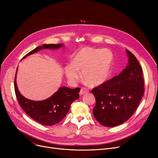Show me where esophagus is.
<instances>
[{
    "instance_id": "1",
    "label": "esophagus",
    "mask_w": 158,
    "mask_h": 158,
    "mask_svg": "<svg viewBox=\"0 0 158 158\" xmlns=\"http://www.w3.org/2000/svg\"><path fill=\"white\" fill-rule=\"evenodd\" d=\"M88 92H89V91H88V89L86 88H81V91H80V92H79V95H83L85 94L88 93Z\"/></svg>"
}]
</instances>
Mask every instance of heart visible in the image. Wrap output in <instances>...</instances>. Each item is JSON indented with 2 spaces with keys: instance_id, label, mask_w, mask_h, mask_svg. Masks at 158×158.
<instances>
[{
  "instance_id": "b5f03b06",
  "label": "heart",
  "mask_w": 158,
  "mask_h": 158,
  "mask_svg": "<svg viewBox=\"0 0 158 158\" xmlns=\"http://www.w3.org/2000/svg\"><path fill=\"white\" fill-rule=\"evenodd\" d=\"M113 52L107 48L84 47L74 56L72 63L64 67L66 77L76 82L81 77L90 86L103 84L109 78L113 66Z\"/></svg>"
}]
</instances>
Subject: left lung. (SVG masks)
Segmentation results:
<instances>
[{
	"mask_svg": "<svg viewBox=\"0 0 158 158\" xmlns=\"http://www.w3.org/2000/svg\"><path fill=\"white\" fill-rule=\"evenodd\" d=\"M128 65L117 76L94 88L95 119L105 127H115L127 121L137 109L144 94L142 67L134 54L126 50Z\"/></svg>",
	"mask_w": 158,
	"mask_h": 158,
	"instance_id": "obj_1",
	"label": "left lung"
}]
</instances>
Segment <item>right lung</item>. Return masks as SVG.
Instances as JSON below:
<instances>
[{
    "label": "right lung",
    "instance_id": "right-lung-1",
    "mask_svg": "<svg viewBox=\"0 0 158 158\" xmlns=\"http://www.w3.org/2000/svg\"><path fill=\"white\" fill-rule=\"evenodd\" d=\"M63 46V44H44L29 52L22 59L27 56L37 52L41 49H57ZM18 69V68H17ZM17 69L16 72H17ZM15 94L18 102L23 110L31 118L44 126H53L59 123L67 114L70 105L75 100L79 98L80 88L71 89L61 87L51 97L44 101H34L26 98L21 95L16 86V76L14 81Z\"/></svg>",
    "mask_w": 158,
    "mask_h": 158
}]
</instances>
